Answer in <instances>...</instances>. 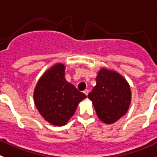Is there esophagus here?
<instances>
[{
	"label": "esophagus",
	"instance_id": "esophagus-1",
	"mask_svg": "<svg viewBox=\"0 0 157 157\" xmlns=\"http://www.w3.org/2000/svg\"><path fill=\"white\" fill-rule=\"evenodd\" d=\"M84 93L85 94V95H88V93H89V91H88V89H85V90H84Z\"/></svg>",
	"mask_w": 157,
	"mask_h": 157
}]
</instances>
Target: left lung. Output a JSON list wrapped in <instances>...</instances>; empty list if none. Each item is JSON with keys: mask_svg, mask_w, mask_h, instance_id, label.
<instances>
[{"mask_svg": "<svg viewBox=\"0 0 157 157\" xmlns=\"http://www.w3.org/2000/svg\"><path fill=\"white\" fill-rule=\"evenodd\" d=\"M96 84L88 97L97 116L106 124L117 122L126 114L131 103V90L127 80L114 70L101 68Z\"/></svg>", "mask_w": 157, "mask_h": 157, "instance_id": "8db88e82", "label": "left lung"}]
</instances>
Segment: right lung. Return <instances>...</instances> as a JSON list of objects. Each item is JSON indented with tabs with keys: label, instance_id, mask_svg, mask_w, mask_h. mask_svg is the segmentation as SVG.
Instances as JSON below:
<instances>
[{
	"label": "right lung",
	"instance_id": "right-lung-1",
	"mask_svg": "<svg viewBox=\"0 0 157 157\" xmlns=\"http://www.w3.org/2000/svg\"><path fill=\"white\" fill-rule=\"evenodd\" d=\"M65 66L56 63L42 75L34 89V103L39 114L51 125L67 124L79 103L87 96L65 78Z\"/></svg>",
	"mask_w": 157,
	"mask_h": 157
}]
</instances>
